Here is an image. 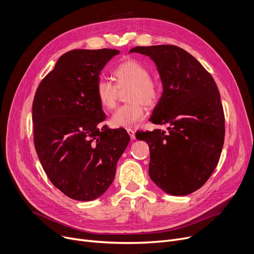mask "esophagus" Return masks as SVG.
Instances as JSON below:
<instances>
[{
    "instance_id": "esophagus-1",
    "label": "esophagus",
    "mask_w": 254,
    "mask_h": 254,
    "mask_svg": "<svg viewBox=\"0 0 254 254\" xmlns=\"http://www.w3.org/2000/svg\"><path fill=\"white\" fill-rule=\"evenodd\" d=\"M127 134L129 135V137H130V139H131V140H135V139H136V134H135V130H134V129L127 128Z\"/></svg>"
}]
</instances>
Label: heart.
Instances as JSON below:
<instances>
[{"label":"heart","instance_id":"b5f03b06","mask_svg":"<svg viewBox=\"0 0 254 254\" xmlns=\"http://www.w3.org/2000/svg\"><path fill=\"white\" fill-rule=\"evenodd\" d=\"M114 85L109 80L100 79L96 85V96L102 108L112 110L116 106L118 89L128 87L126 100L129 103L118 108L110 119L116 128H131L137 127L145 118L146 106H153L159 97V87L150 78L147 66L135 60L120 63L113 70Z\"/></svg>","mask_w":254,"mask_h":254}]
</instances>
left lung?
<instances>
[{
  "mask_svg": "<svg viewBox=\"0 0 254 254\" xmlns=\"http://www.w3.org/2000/svg\"><path fill=\"white\" fill-rule=\"evenodd\" d=\"M129 52L155 63L164 88L149 120L169 125L168 132H136L137 139L149 145V176L169 194H190L210 178L222 150L224 114L217 85L204 66L178 46H137Z\"/></svg>",
  "mask_w": 254,
  "mask_h": 254,
  "instance_id": "1",
  "label": "left lung"
}]
</instances>
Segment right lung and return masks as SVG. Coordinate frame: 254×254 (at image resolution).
Returning a JSON list of instances; mask_svg holds the SVG:
<instances>
[{
  "label": "right lung",
  "mask_w": 254,
  "mask_h": 254,
  "mask_svg": "<svg viewBox=\"0 0 254 254\" xmlns=\"http://www.w3.org/2000/svg\"><path fill=\"white\" fill-rule=\"evenodd\" d=\"M118 53L109 48L65 52L34 98L38 157L52 184L77 201H91L108 190L129 142L125 128L100 127L106 115L96 85L105 64Z\"/></svg>",
  "instance_id": "1"
}]
</instances>
